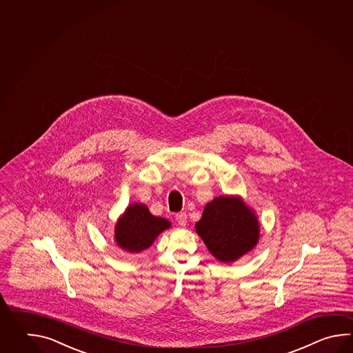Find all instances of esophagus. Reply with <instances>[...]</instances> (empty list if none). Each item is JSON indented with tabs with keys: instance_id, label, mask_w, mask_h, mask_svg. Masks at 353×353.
<instances>
[{
	"instance_id": "esophagus-1",
	"label": "esophagus",
	"mask_w": 353,
	"mask_h": 353,
	"mask_svg": "<svg viewBox=\"0 0 353 353\" xmlns=\"http://www.w3.org/2000/svg\"><path fill=\"white\" fill-rule=\"evenodd\" d=\"M187 217L188 214L185 212H180L178 213L176 216H175V219H176V222H178V225H187Z\"/></svg>"
}]
</instances>
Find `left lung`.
Segmentation results:
<instances>
[{
  "mask_svg": "<svg viewBox=\"0 0 353 353\" xmlns=\"http://www.w3.org/2000/svg\"><path fill=\"white\" fill-rule=\"evenodd\" d=\"M195 231L221 263H233L255 248L260 225L240 196L221 195L205 205Z\"/></svg>",
  "mask_w": 353,
  "mask_h": 353,
  "instance_id": "obj_1",
  "label": "left lung"
}]
</instances>
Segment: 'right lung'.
<instances>
[{"mask_svg":"<svg viewBox=\"0 0 353 353\" xmlns=\"http://www.w3.org/2000/svg\"><path fill=\"white\" fill-rule=\"evenodd\" d=\"M165 218L155 217L141 203L130 204L114 225V240L119 248L139 254L150 248L160 233L170 227Z\"/></svg>","mask_w":353,"mask_h":353,"instance_id":"right-lung-1","label":"right lung"}]
</instances>
